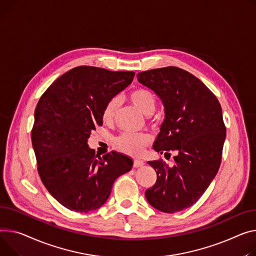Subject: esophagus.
<instances>
[{
    "mask_svg": "<svg viewBox=\"0 0 256 256\" xmlns=\"http://www.w3.org/2000/svg\"><path fill=\"white\" fill-rule=\"evenodd\" d=\"M144 166V162L141 160H134V168H140V166Z\"/></svg>",
    "mask_w": 256,
    "mask_h": 256,
    "instance_id": "obj_1",
    "label": "esophagus"
}]
</instances>
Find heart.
<instances>
[{
	"label": "heart",
	"instance_id": "obj_1",
	"mask_svg": "<svg viewBox=\"0 0 256 256\" xmlns=\"http://www.w3.org/2000/svg\"><path fill=\"white\" fill-rule=\"evenodd\" d=\"M130 103L141 111L144 115L152 114L156 109V100L152 92L145 88H138L132 90L128 94ZM120 105L118 98H111L103 110V119L105 122H111L115 117L116 112ZM150 142V137L146 134H122L115 141L116 147L132 156H139L143 152L144 147Z\"/></svg>",
	"mask_w": 256,
	"mask_h": 256
}]
</instances>
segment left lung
<instances>
[{
	"instance_id": "left-lung-1",
	"label": "left lung",
	"mask_w": 256,
	"mask_h": 256,
	"mask_svg": "<svg viewBox=\"0 0 256 256\" xmlns=\"http://www.w3.org/2000/svg\"><path fill=\"white\" fill-rule=\"evenodd\" d=\"M137 76L164 108L153 149L164 156L176 153L173 166L160 160L147 162L158 179L145 196L162 212H179L194 205L218 172L226 134L222 110L206 85L180 68H160Z\"/></svg>"
}]
</instances>
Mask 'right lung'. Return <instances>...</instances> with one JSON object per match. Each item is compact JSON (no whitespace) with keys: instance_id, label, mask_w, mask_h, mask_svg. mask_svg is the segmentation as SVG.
<instances>
[{"instance_id":"add662e5","label":"right lung","mask_w":256,"mask_h":256,"mask_svg":"<svg viewBox=\"0 0 256 256\" xmlns=\"http://www.w3.org/2000/svg\"><path fill=\"white\" fill-rule=\"evenodd\" d=\"M134 76L132 71L80 66L58 78L40 98L32 144L44 186L66 208L84 213L98 209L114 181L132 170L130 156L109 152L100 158L88 141L96 126L103 124L106 104Z\"/></svg>"}]
</instances>
